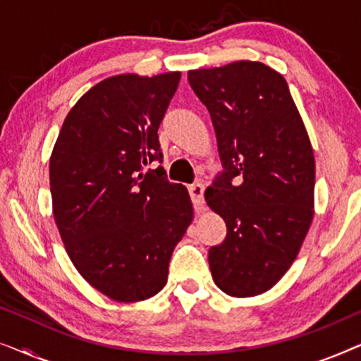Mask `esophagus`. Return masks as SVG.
I'll return each mask as SVG.
<instances>
[{
	"label": "esophagus",
	"instance_id": "obj_1",
	"mask_svg": "<svg viewBox=\"0 0 361 361\" xmlns=\"http://www.w3.org/2000/svg\"><path fill=\"white\" fill-rule=\"evenodd\" d=\"M204 190H205V187L202 184L189 185V194H190L192 204H194L195 209H200V207L204 205Z\"/></svg>",
	"mask_w": 361,
	"mask_h": 361
}]
</instances>
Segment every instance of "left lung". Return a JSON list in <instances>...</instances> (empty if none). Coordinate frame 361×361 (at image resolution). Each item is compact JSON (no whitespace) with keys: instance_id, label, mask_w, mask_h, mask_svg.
Segmentation results:
<instances>
[{"instance_id":"8db88e82","label":"left lung","mask_w":361,"mask_h":361,"mask_svg":"<svg viewBox=\"0 0 361 361\" xmlns=\"http://www.w3.org/2000/svg\"><path fill=\"white\" fill-rule=\"evenodd\" d=\"M214 123L224 171L205 200L226 224L209 250L215 284L233 298L273 288L314 219L315 162L288 82L261 62L190 71Z\"/></svg>"}]
</instances>
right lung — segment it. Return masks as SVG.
Instances as JSON below:
<instances>
[{
	"label": "right lung",
	"mask_w": 361,
	"mask_h": 361,
	"mask_svg": "<svg viewBox=\"0 0 361 361\" xmlns=\"http://www.w3.org/2000/svg\"><path fill=\"white\" fill-rule=\"evenodd\" d=\"M180 72L97 83L63 121L49 166L54 219L73 266L118 302L166 286L176 245L194 219L189 192L167 180L157 130Z\"/></svg>",
	"instance_id": "right-lung-1"
}]
</instances>
